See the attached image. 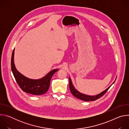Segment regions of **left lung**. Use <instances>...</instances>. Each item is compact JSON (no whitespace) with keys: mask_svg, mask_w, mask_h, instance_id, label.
Wrapping results in <instances>:
<instances>
[{"mask_svg":"<svg viewBox=\"0 0 129 129\" xmlns=\"http://www.w3.org/2000/svg\"><path fill=\"white\" fill-rule=\"evenodd\" d=\"M69 88H70V90L71 91V93L72 94V95L73 96H75L76 98L81 100L82 101H85V102H88V101H95L99 99H100V98H101L102 96H103L106 92L108 90V89L110 88V87L112 86V85L113 84H114V83L115 82V81L113 82V83L109 86L107 89H106L105 90H104V91H103L102 92H101V93L97 94L96 95H93V96H90V95H87L83 93H80V92H79L78 90H77L76 89V88L73 86L71 80L70 79V78L69 77Z\"/></svg>","mask_w":129,"mask_h":129,"instance_id":"obj_1","label":"left lung"}]
</instances>
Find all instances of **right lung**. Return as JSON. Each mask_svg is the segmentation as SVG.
I'll list each match as a JSON object with an SVG mask.
<instances>
[{"label":"right lung","mask_w":129,"mask_h":129,"mask_svg":"<svg viewBox=\"0 0 129 129\" xmlns=\"http://www.w3.org/2000/svg\"><path fill=\"white\" fill-rule=\"evenodd\" d=\"M14 49L11 58V69L15 79L20 88L26 93L33 95H42L48 91L51 79L55 72L59 69H53L43 78L38 80H33L28 79L16 69L14 61Z\"/></svg>","instance_id":"obj_1"}]
</instances>
